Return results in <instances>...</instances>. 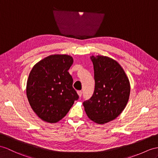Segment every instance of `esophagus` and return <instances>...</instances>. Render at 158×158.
Listing matches in <instances>:
<instances>
[{
	"label": "esophagus",
	"instance_id": "esophagus-1",
	"mask_svg": "<svg viewBox=\"0 0 158 158\" xmlns=\"http://www.w3.org/2000/svg\"><path fill=\"white\" fill-rule=\"evenodd\" d=\"M77 93H78V96L80 97L82 96V92L81 90H78V91H77Z\"/></svg>",
	"mask_w": 158,
	"mask_h": 158
}]
</instances>
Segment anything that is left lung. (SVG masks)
<instances>
[{"label":"left lung","mask_w":158,"mask_h":158,"mask_svg":"<svg viewBox=\"0 0 158 158\" xmlns=\"http://www.w3.org/2000/svg\"><path fill=\"white\" fill-rule=\"evenodd\" d=\"M95 88L83 105L88 117L99 125L116 118L125 108L130 94L127 76L116 60L104 56H90Z\"/></svg>","instance_id":"obj_1"}]
</instances>
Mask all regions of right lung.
<instances>
[{
	"instance_id": "add662e5",
	"label": "right lung",
	"mask_w": 158,
	"mask_h": 158,
	"mask_svg": "<svg viewBox=\"0 0 158 158\" xmlns=\"http://www.w3.org/2000/svg\"><path fill=\"white\" fill-rule=\"evenodd\" d=\"M73 61L69 55H51L37 62L29 73L27 97L33 110L44 121L58 122L78 99L68 72Z\"/></svg>"
}]
</instances>
